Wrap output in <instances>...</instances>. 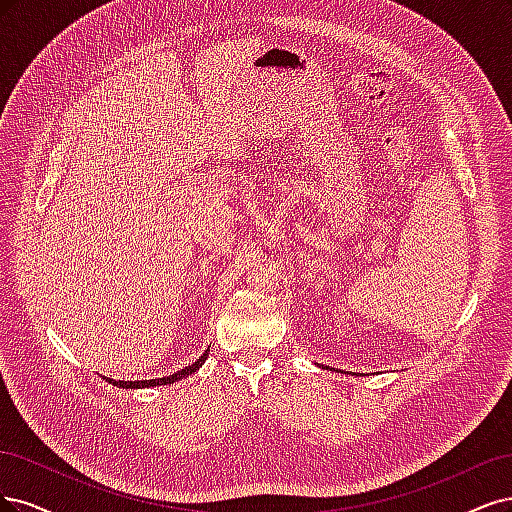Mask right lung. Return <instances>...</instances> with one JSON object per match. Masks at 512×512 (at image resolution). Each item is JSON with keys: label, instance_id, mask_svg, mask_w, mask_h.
Masks as SVG:
<instances>
[{"label": "right lung", "instance_id": "1", "mask_svg": "<svg viewBox=\"0 0 512 512\" xmlns=\"http://www.w3.org/2000/svg\"><path fill=\"white\" fill-rule=\"evenodd\" d=\"M206 357H208V351H206L200 359H197L195 364H191V366H187V368H183V370H178V372H174V374H170V376L151 378V381H112V378H106V381H108L110 385H114V387H123V389H144V387H157V385H172V383L180 381V378H185V376L193 374L195 370H200V366L204 364Z\"/></svg>", "mask_w": 512, "mask_h": 512}]
</instances>
